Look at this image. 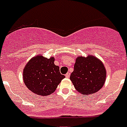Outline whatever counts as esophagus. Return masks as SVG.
<instances>
[{
	"label": "esophagus",
	"instance_id": "esophagus-1",
	"mask_svg": "<svg viewBox=\"0 0 127 127\" xmlns=\"http://www.w3.org/2000/svg\"><path fill=\"white\" fill-rule=\"evenodd\" d=\"M69 76H70V73H69V72L65 74V77L66 78H69Z\"/></svg>",
	"mask_w": 127,
	"mask_h": 127
}]
</instances>
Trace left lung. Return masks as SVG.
Returning a JSON list of instances; mask_svg holds the SVG:
<instances>
[{
  "label": "left lung",
  "mask_w": 127,
  "mask_h": 127,
  "mask_svg": "<svg viewBox=\"0 0 127 127\" xmlns=\"http://www.w3.org/2000/svg\"><path fill=\"white\" fill-rule=\"evenodd\" d=\"M106 71L101 62L94 56H79L76 59L70 79L78 92L89 95L98 92L104 86Z\"/></svg>",
  "instance_id": "1"
}]
</instances>
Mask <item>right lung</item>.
Wrapping results in <instances>:
<instances>
[{"label": "right lung", "mask_w": 127, "mask_h": 127, "mask_svg": "<svg viewBox=\"0 0 127 127\" xmlns=\"http://www.w3.org/2000/svg\"><path fill=\"white\" fill-rule=\"evenodd\" d=\"M23 81L28 89L38 95L53 93L65 76L54 64V58L37 56L32 58L23 69Z\"/></svg>", "instance_id": "obj_1"}]
</instances>
